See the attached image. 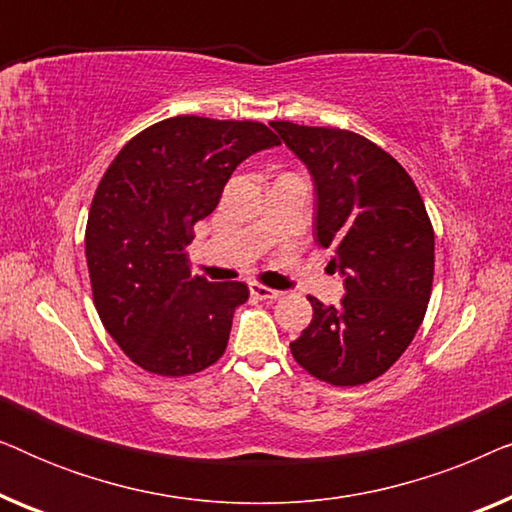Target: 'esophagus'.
I'll return each instance as SVG.
<instances>
[{
  "mask_svg": "<svg viewBox=\"0 0 512 512\" xmlns=\"http://www.w3.org/2000/svg\"><path fill=\"white\" fill-rule=\"evenodd\" d=\"M249 293H251V296H254V298H258V300H277L279 296H282V293H279V291L270 289V286L258 284V282H251V284H249Z\"/></svg>",
  "mask_w": 512,
  "mask_h": 512,
  "instance_id": "34e87169",
  "label": "esophagus"
}]
</instances>
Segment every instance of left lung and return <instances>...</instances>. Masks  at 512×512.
I'll list each match as a JSON object with an SVG mask.
<instances>
[{
	"instance_id": "8db88e82",
	"label": "left lung",
	"mask_w": 512,
	"mask_h": 512,
	"mask_svg": "<svg viewBox=\"0 0 512 512\" xmlns=\"http://www.w3.org/2000/svg\"><path fill=\"white\" fill-rule=\"evenodd\" d=\"M310 172L314 240L333 249L345 277L338 305L312 303L310 326L291 342L307 373L335 387L366 384L394 366L415 338L433 284V228L410 174L366 137L272 121Z\"/></svg>"
}]
</instances>
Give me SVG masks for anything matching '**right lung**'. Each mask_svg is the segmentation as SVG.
I'll use <instances>...</instances> for the list:
<instances>
[{
	"label": "right lung",
	"instance_id": "right-lung-1",
	"mask_svg": "<svg viewBox=\"0 0 512 512\" xmlns=\"http://www.w3.org/2000/svg\"><path fill=\"white\" fill-rule=\"evenodd\" d=\"M272 146L263 123L174 116L132 137L104 172L86 228L90 284L104 328L139 368L193 375L226 352L249 289L193 275L186 244L235 167Z\"/></svg>",
	"mask_w": 512,
	"mask_h": 512
}]
</instances>
